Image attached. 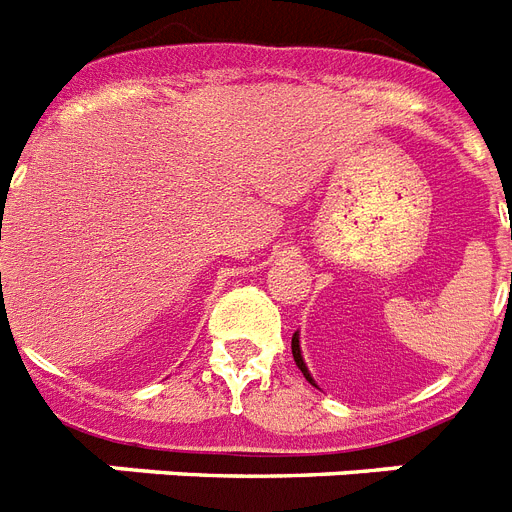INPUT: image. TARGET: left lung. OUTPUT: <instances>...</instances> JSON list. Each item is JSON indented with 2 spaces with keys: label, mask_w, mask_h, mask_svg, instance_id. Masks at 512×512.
Masks as SVG:
<instances>
[{
  "label": "left lung",
  "mask_w": 512,
  "mask_h": 512,
  "mask_svg": "<svg viewBox=\"0 0 512 512\" xmlns=\"http://www.w3.org/2000/svg\"><path fill=\"white\" fill-rule=\"evenodd\" d=\"M290 349H293V359H296L298 370L304 372V378L309 380V383H312V386H314L312 375H309V370H306V362H304V357H301V343H298V333H293V341H290Z\"/></svg>",
  "instance_id": "1"
}]
</instances>
